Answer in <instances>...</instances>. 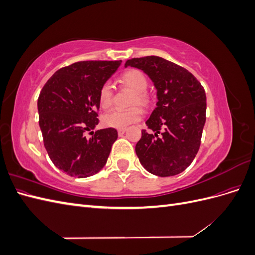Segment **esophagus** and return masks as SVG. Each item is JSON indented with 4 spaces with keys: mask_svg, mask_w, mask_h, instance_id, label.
Segmentation results:
<instances>
[{
    "mask_svg": "<svg viewBox=\"0 0 255 255\" xmlns=\"http://www.w3.org/2000/svg\"><path fill=\"white\" fill-rule=\"evenodd\" d=\"M126 130H127V128H119L118 129V134L121 136V135H123L126 133Z\"/></svg>",
    "mask_w": 255,
    "mask_h": 255,
    "instance_id": "obj_1",
    "label": "esophagus"
}]
</instances>
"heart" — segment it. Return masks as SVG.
<instances>
[{
    "label": "heart",
    "instance_id": "1",
    "mask_svg": "<svg viewBox=\"0 0 255 255\" xmlns=\"http://www.w3.org/2000/svg\"><path fill=\"white\" fill-rule=\"evenodd\" d=\"M121 83L125 86L128 87L134 91V97L132 104H138L141 106H148L150 99L146 92L148 89V79L145 74L137 69H130L122 74ZM114 89L110 82L104 83L99 91V103L102 109H109L113 103ZM142 117V111L138 106H134L132 109L122 111L113 110L103 115L102 123L107 128H126L132 123L139 121Z\"/></svg>",
    "mask_w": 255,
    "mask_h": 255
}]
</instances>
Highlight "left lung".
I'll use <instances>...</instances> for the list:
<instances>
[{
    "label": "left lung",
    "mask_w": 255,
    "mask_h": 255,
    "mask_svg": "<svg viewBox=\"0 0 255 255\" xmlns=\"http://www.w3.org/2000/svg\"><path fill=\"white\" fill-rule=\"evenodd\" d=\"M150 76L157 89L156 107L146 120L135 151L150 173L171 176L194 160L206 119V96L200 82L186 69L158 56L127 60Z\"/></svg>",
    "instance_id": "obj_1"
}]
</instances>
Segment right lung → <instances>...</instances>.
<instances>
[{
  "label": "right lung",
  "mask_w": 255,
  "mask_h": 255,
  "mask_svg": "<svg viewBox=\"0 0 255 255\" xmlns=\"http://www.w3.org/2000/svg\"><path fill=\"white\" fill-rule=\"evenodd\" d=\"M121 60H85L59 69L38 98L39 127L51 160L70 176L87 177L106 164L118 133L114 128L83 133L99 123V91Z\"/></svg>",
  "instance_id": "add662e5"
}]
</instances>
